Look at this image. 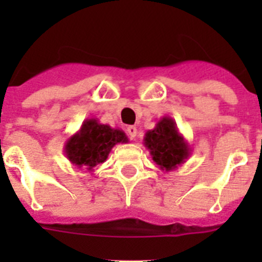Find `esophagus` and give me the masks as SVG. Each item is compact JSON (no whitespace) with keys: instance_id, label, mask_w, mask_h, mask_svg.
<instances>
[{"instance_id":"esophagus-1","label":"esophagus","mask_w":262,"mask_h":262,"mask_svg":"<svg viewBox=\"0 0 262 262\" xmlns=\"http://www.w3.org/2000/svg\"><path fill=\"white\" fill-rule=\"evenodd\" d=\"M136 134H138V129L135 126H128L127 127V135L129 136V139H135Z\"/></svg>"}]
</instances>
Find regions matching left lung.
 <instances>
[{
	"instance_id": "left-lung-1",
	"label": "left lung",
	"mask_w": 262,
	"mask_h": 262,
	"mask_svg": "<svg viewBox=\"0 0 262 262\" xmlns=\"http://www.w3.org/2000/svg\"><path fill=\"white\" fill-rule=\"evenodd\" d=\"M144 145L152 160L165 172L177 169L191 154L190 147L170 117H163L154 129H148L144 136Z\"/></svg>"
}]
</instances>
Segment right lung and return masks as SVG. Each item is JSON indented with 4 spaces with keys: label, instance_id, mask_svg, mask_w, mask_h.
I'll use <instances>...</instances> for the list:
<instances>
[{
    "label": "right lung",
    "instance_id": "1",
    "mask_svg": "<svg viewBox=\"0 0 262 262\" xmlns=\"http://www.w3.org/2000/svg\"><path fill=\"white\" fill-rule=\"evenodd\" d=\"M118 143H128L126 134L119 128L99 123L98 119L84 120L77 133L66 142L67 159L78 168L93 172V168L107 159L113 147Z\"/></svg>",
    "mask_w": 262,
    "mask_h": 262
}]
</instances>
